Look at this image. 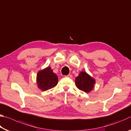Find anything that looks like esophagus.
Segmentation results:
<instances>
[{"instance_id": "34e87169", "label": "esophagus", "mask_w": 131, "mask_h": 131, "mask_svg": "<svg viewBox=\"0 0 131 131\" xmlns=\"http://www.w3.org/2000/svg\"><path fill=\"white\" fill-rule=\"evenodd\" d=\"M66 77H69V78H72V74H68V76H66Z\"/></svg>"}]
</instances>
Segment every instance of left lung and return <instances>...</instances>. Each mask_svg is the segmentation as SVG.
<instances>
[{
	"instance_id": "1",
	"label": "left lung",
	"mask_w": 131,
	"mask_h": 131,
	"mask_svg": "<svg viewBox=\"0 0 131 131\" xmlns=\"http://www.w3.org/2000/svg\"><path fill=\"white\" fill-rule=\"evenodd\" d=\"M75 83L79 90L88 93L93 89L95 81L85 72H81L76 78Z\"/></svg>"
}]
</instances>
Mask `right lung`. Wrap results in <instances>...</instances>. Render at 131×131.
<instances>
[{
	"instance_id": "add662e5",
	"label": "right lung",
	"mask_w": 131,
	"mask_h": 131,
	"mask_svg": "<svg viewBox=\"0 0 131 131\" xmlns=\"http://www.w3.org/2000/svg\"><path fill=\"white\" fill-rule=\"evenodd\" d=\"M58 83V77L50 67L39 71L37 74V86L43 91L54 88Z\"/></svg>"
}]
</instances>
